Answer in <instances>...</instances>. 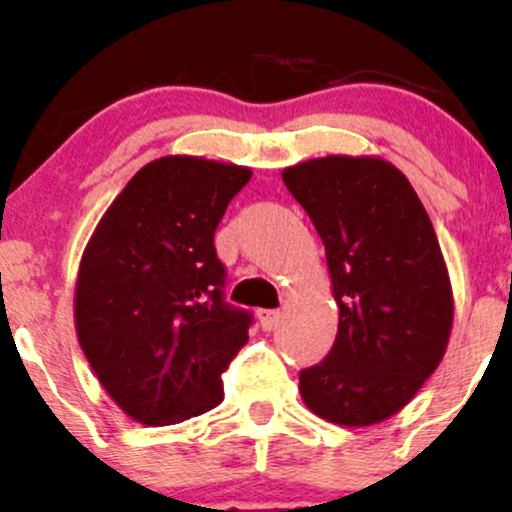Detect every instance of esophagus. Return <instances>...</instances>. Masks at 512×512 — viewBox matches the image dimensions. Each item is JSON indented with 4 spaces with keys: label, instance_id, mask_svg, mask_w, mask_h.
<instances>
[{
    "label": "esophagus",
    "instance_id": "34e87169",
    "mask_svg": "<svg viewBox=\"0 0 512 512\" xmlns=\"http://www.w3.org/2000/svg\"><path fill=\"white\" fill-rule=\"evenodd\" d=\"M282 312L280 310H260L257 312V320H260L262 330H275L277 322H280Z\"/></svg>",
    "mask_w": 512,
    "mask_h": 512
}]
</instances>
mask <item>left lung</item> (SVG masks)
Listing matches in <instances>:
<instances>
[{
    "mask_svg": "<svg viewBox=\"0 0 512 512\" xmlns=\"http://www.w3.org/2000/svg\"><path fill=\"white\" fill-rule=\"evenodd\" d=\"M325 245L340 310L327 357L300 372L322 420L365 428L415 398L440 365L453 287L423 202L380 157L330 155L282 172Z\"/></svg>",
    "mask_w": 512,
    "mask_h": 512,
    "instance_id": "1",
    "label": "left lung"
}]
</instances>
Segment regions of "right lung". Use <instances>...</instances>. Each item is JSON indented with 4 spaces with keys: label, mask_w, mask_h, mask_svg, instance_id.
Instances as JSON below:
<instances>
[{
    "label": "right lung",
    "mask_w": 512,
    "mask_h": 512,
    "mask_svg": "<svg viewBox=\"0 0 512 512\" xmlns=\"http://www.w3.org/2000/svg\"><path fill=\"white\" fill-rule=\"evenodd\" d=\"M247 167L170 155L142 167L84 247L79 345L109 398L142 425L217 408L252 315L225 300L215 230Z\"/></svg>",
    "instance_id": "add662e5"
}]
</instances>
